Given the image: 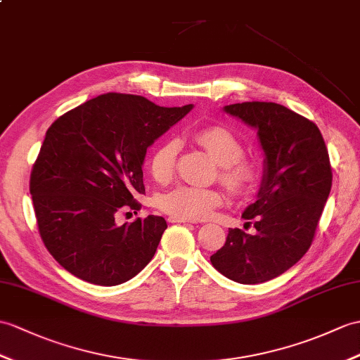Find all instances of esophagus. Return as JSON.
I'll return each mask as SVG.
<instances>
[{
  "mask_svg": "<svg viewBox=\"0 0 360 360\" xmlns=\"http://www.w3.org/2000/svg\"><path fill=\"white\" fill-rule=\"evenodd\" d=\"M169 222H182V224H196V221H191L187 218H179V216H170Z\"/></svg>",
  "mask_w": 360,
  "mask_h": 360,
  "instance_id": "34e87169",
  "label": "esophagus"
}]
</instances>
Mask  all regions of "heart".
I'll return each mask as SVG.
<instances>
[{
  "label": "heart",
  "instance_id": "heart-1",
  "mask_svg": "<svg viewBox=\"0 0 360 360\" xmlns=\"http://www.w3.org/2000/svg\"><path fill=\"white\" fill-rule=\"evenodd\" d=\"M195 138L221 165L219 181L231 195L244 196L252 191L259 178V165L253 160L242 158L244 146L235 133L222 125H208L199 129ZM179 147V141L170 138L155 148L150 160V172L158 182L164 184L173 178ZM224 200L219 190L179 186L160 198V208L172 216L196 221L210 216Z\"/></svg>",
  "mask_w": 360,
  "mask_h": 360
}]
</instances>
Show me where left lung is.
Masks as SVG:
<instances>
[{
    "mask_svg": "<svg viewBox=\"0 0 360 360\" xmlns=\"http://www.w3.org/2000/svg\"><path fill=\"white\" fill-rule=\"evenodd\" d=\"M224 110L257 130L264 176L256 202L242 218L255 235L229 229L212 265L239 283L278 278L302 257L314 239L331 190L328 150L317 125L276 103H242Z\"/></svg>",
    "mask_w": 360,
    "mask_h": 360,
    "instance_id": "1",
    "label": "left lung"
}]
</instances>
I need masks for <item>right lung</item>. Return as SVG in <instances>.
Wrapping results in <instances>:
<instances>
[{
	"label": "right lung",
	"instance_id": "1",
	"mask_svg": "<svg viewBox=\"0 0 360 360\" xmlns=\"http://www.w3.org/2000/svg\"><path fill=\"white\" fill-rule=\"evenodd\" d=\"M191 108L105 94L50 125L32 169L30 195L41 239L67 271L113 287L152 261L167 229L162 216L124 225L115 218L139 210L147 148Z\"/></svg>",
	"mask_w": 360,
	"mask_h": 360
}]
</instances>
